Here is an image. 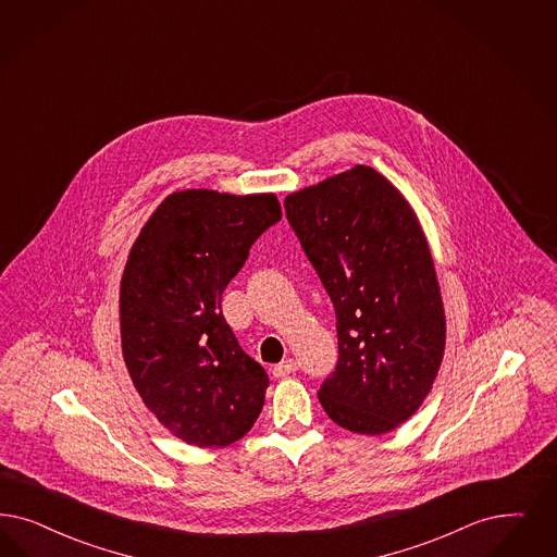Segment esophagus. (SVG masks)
<instances>
[{"label":"esophagus","mask_w":557,"mask_h":557,"mask_svg":"<svg viewBox=\"0 0 557 557\" xmlns=\"http://www.w3.org/2000/svg\"><path fill=\"white\" fill-rule=\"evenodd\" d=\"M296 370H298V362H296L294 358H286V360H282L280 364L273 366V376L284 379V376H288V374H294Z\"/></svg>","instance_id":"34e87169"}]
</instances>
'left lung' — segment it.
<instances>
[{"label":"left lung","instance_id":"8db88e82","mask_svg":"<svg viewBox=\"0 0 557 557\" xmlns=\"http://www.w3.org/2000/svg\"><path fill=\"white\" fill-rule=\"evenodd\" d=\"M284 206L337 314L339 362L319 401L349 432L386 434L422 407L446 346L420 218L366 164L289 193Z\"/></svg>","mask_w":557,"mask_h":557}]
</instances>
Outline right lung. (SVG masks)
<instances>
[{
	"label": "right lung",
	"mask_w": 557,
	"mask_h": 557,
	"mask_svg": "<svg viewBox=\"0 0 557 557\" xmlns=\"http://www.w3.org/2000/svg\"><path fill=\"white\" fill-rule=\"evenodd\" d=\"M280 218L275 193L183 189L153 210L127 255L123 360L144 405L178 441L228 446L263 409L268 374L232 335L222 292Z\"/></svg>",
	"instance_id": "right-lung-1"
}]
</instances>
